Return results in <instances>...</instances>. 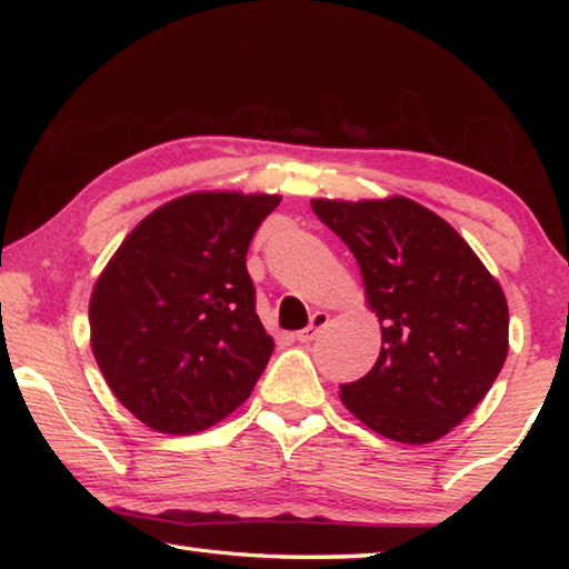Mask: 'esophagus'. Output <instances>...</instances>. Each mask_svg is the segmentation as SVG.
I'll return each mask as SVG.
<instances>
[{
	"instance_id": "obj_1",
	"label": "esophagus",
	"mask_w": 569,
	"mask_h": 569,
	"mask_svg": "<svg viewBox=\"0 0 569 569\" xmlns=\"http://www.w3.org/2000/svg\"><path fill=\"white\" fill-rule=\"evenodd\" d=\"M326 323H329V313H326V311H316V313L311 316V323H308L303 331H298V333H296V339L301 341V343L313 341L316 336H319V331H321V329H326Z\"/></svg>"
}]
</instances>
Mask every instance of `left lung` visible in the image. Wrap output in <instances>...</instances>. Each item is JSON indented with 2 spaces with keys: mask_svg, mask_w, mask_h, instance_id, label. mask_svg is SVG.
I'll use <instances>...</instances> for the list:
<instances>
[{
  "mask_svg": "<svg viewBox=\"0 0 569 569\" xmlns=\"http://www.w3.org/2000/svg\"><path fill=\"white\" fill-rule=\"evenodd\" d=\"M359 261L381 353L341 401L377 435L429 445L475 411L502 371V286L447 220L409 198L311 200Z\"/></svg>",
  "mask_w": 569,
  "mask_h": 569,
  "instance_id": "left-lung-1",
  "label": "left lung"
}]
</instances>
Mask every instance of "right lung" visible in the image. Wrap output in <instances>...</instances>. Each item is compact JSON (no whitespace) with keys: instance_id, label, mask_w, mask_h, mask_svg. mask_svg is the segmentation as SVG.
Masks as SVG:
<instances>
[{"instance_id":"obj_1","label":"right lung","mask_w":569,"mask_h":569,"mask_svg":"<svg viewBox=\"0 0 569 569\" xmlns=\"http://www.w3.org/2000/svg\"><path fill=\"white\" fill-rule=\"evenodd\" d=\"M278 196L190 192L122 240L90 298L92 351L130 413L162 435L213 427L273 353L246 253Z\"/></svg>"}]
</instances>
